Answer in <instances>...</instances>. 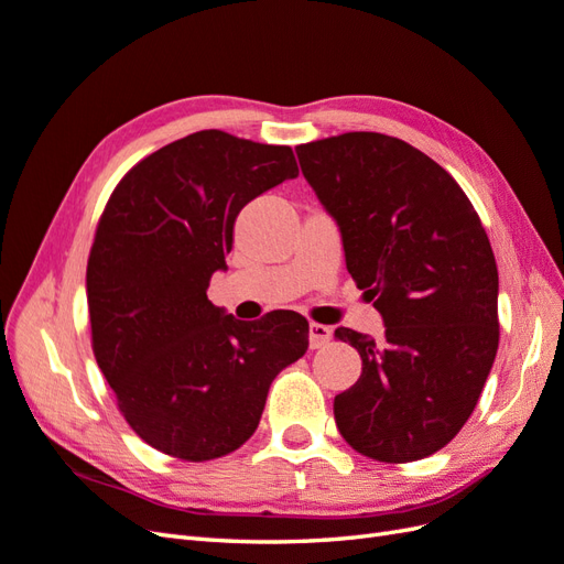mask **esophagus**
Segmentation results:
<instances>
[{
	"mask_svg": "<svg viewBox=\"0 0 564 564\" xmlns=\"http://www.w3.org/2000/svg\"><path fill=\"white\" fill-rule=\"evenodd\" d=\"M308 340H311V348L327 346L329 340H332V329L324 327V324L313 322V324H311V332H308Z\"/></svg>",
	"mask_w": 564,
	"mask_h": 564,
	"instance_id": "esophagus-1",
	"label": "esophagus"
}]
</instances>
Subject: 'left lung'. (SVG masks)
I'll return each mask as SVG.
<instances>
[{
	"label": "left lung",
	"instance_id": "left-lung-1",
	"mask_svg": "<svg viewBox=\"0 0 564 564\" xmlns=\"http://www.w3.org/2000/svg\"><path fill=\"white\" fill-rule=\"evenodd\" d=\"M296 155L386 324L381 340L334 332L362 357L360 379L334 400L338 433L386 464L431 456L464 429L499 348V270L482 220L445 169L392 135L348 131Z\"/></svg>",
	"mask_w": 564,
	"mask_h": 564
}]
</instances>
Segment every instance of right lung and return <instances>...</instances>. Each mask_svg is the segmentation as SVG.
I'll list each match as a JSON object with an SVG mask.
<instances>
[{
  "mask_svg": "<svg viewBox=\"0 0 564 564\" xmlns=\"http://www.w3.org/2000/svg\"><path fill=\"white\" fill-rule=\"evenodd\" d=\"M299 166L289 145L207 129L133 164L98 218L87 263L91 348L143 442L212 460L259 429L270 383L308 350V319L256 322L207 299L237 214Z\"/></svg>",
  "mask_w": 564,
  "mask_h": 564,
  "instance_id": "1",
  "label": "right lung"
}]
</instances>
